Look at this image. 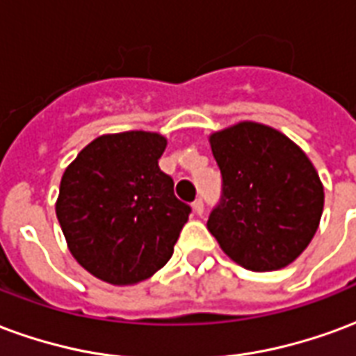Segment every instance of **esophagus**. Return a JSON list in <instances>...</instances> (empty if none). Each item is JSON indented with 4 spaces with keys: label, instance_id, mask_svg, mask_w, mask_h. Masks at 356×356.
Returning a JSON list of instances; mask_svg holds the SVG:
<instances>
[{
    "label": "esophagus",
    "instance_id": "34e87169",
    "mask_svg": "<svg viewBox=\"0 0 356 356\" xmlns=\"http://www.w3.org/2000/svg\"><path fill=\"white\" fill-rule=\"evenodd\" d=\"M193 211L196 216H202V213H204V202H202L200 198L193 202Z\"/></svg>",
    "mask_w": 356,
    "mask_h": 356
}]
</instances>
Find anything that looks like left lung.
I'll return each instance as SVG.
<instances>
[{
    "label": "left lung",
    "instance_id": "1",
    "mask_svg": "<svg viewBox=\"0 0 356 356\" xmlns=\"http://www.w3.org/2000/svg\"><path fill=\"white\" fill-rule=\"evenodd\" d=\"M223 175L208 231L232 261L267 273L296 261L313 240L324 186L301 148L275 127L238 122L209 135Z\"/></svg>",
    "mask_w": 356,
    "mask_h": 356
}]
</instances>
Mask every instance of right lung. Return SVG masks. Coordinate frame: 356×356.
Here are the masks:
<instances>
[{
  "mask_svg": "<svg viewBox=\"0 0 356 356\" xmlns=\"http://www.w3.org/2000/svg\"><path fill=\"white\" fill-rule=\"evenodd\" d=\"M152 131L101 135L60 179L57 219L74 259L102 282L129 286L170 261L191 208L175 198Z\"/></svg>",
  "mask_w": 356,
  "mask_h": 356,
  "instance_id": "add662e5",
  "label": "right lung"
}]
</instances>
